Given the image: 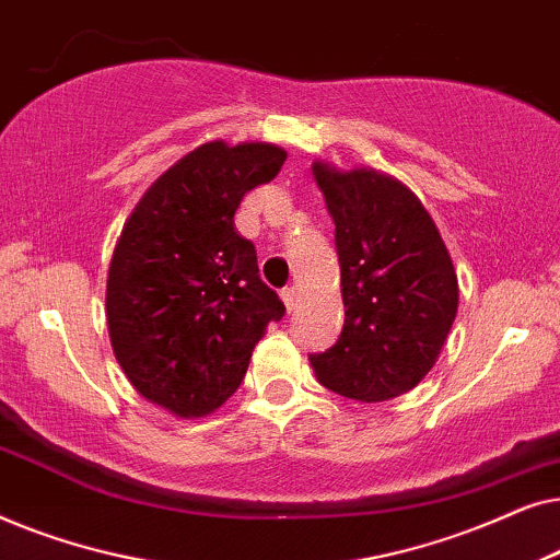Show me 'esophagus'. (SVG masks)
<instances>
[{
	"mask_svg": "<svg viewBox=\"0 0 560 560\" xmlns=\"http://www.w3.org/2000/svg\"><path fill=\"white\" fill-rule=\"evenodd\" d=\"M282 301H285L288 311H295V305H298V290H295V288H285V290H282Z\"/></svg>",
	"mask_w": 560,
	"mask_h": 560,
	"instance_id": "1",
	"label": "esophagus"
}]
</instances>
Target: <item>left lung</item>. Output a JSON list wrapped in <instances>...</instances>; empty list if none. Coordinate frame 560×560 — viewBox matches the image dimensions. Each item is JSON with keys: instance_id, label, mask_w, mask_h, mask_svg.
Wrapping results in <instances>:
<instances>
[{"instance_id": "left-lung-1", "label": "left lung", "mask_w": 560, "mask_h": 560, "mask_svg": "<svg viewBox=\"0 0 560 560\" xmlns=\"http://www.w3.org/2000/svg\"><path fill=\"white\" fill-rule=\"evenodd\" d=\"M336 224L347 318L334 347L311 354L324 387L382 402L431 372L458 308V282L431 213L377 171L313 165Z\"/></svg>"}]
</instances>
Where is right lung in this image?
<instances>
[{
    "instance_id": "1",
    "label": "right lung",
    "mask_w": 560,
    "mask_h": 560,
    "mask_svg": "<svg viewBox=\"0 0 560 560\" xmlns=\"http://www.w3.org/2000/svg\"><path fill=\"white\" fill-rule=\"evenodd\" d=\"M285 158L265 142L203 144L144 194L119 236L106 282L114 354L137 393L175 416H206L236 393L265 328L285 316L234 229L244 194Z\"/></svg>"
}]
</instances>
